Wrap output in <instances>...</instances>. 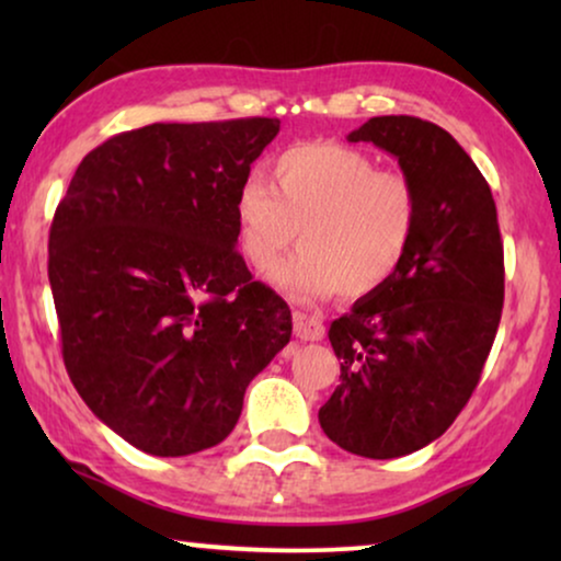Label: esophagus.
<instances>
[{
    "label": "esophagus",
    "instance_id": "34e87169",
    "mask_svg": "<svg viewBox=\"0 0 561 561\" xmlns=\"http://www.w3.org/2000/svg\"><path fill=\"white\" fill-rule=\"evenodd\" d=\"M294 332L304 342L324 340V324H321V319L306 311H294Z\"/></svg>",
    "mask_w": 561,
    "mask_h": 561
}]
</instances>
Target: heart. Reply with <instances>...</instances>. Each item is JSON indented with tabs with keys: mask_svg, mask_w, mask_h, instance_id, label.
<instances>
[{
	"mask_svg": "<svg viewBox=\"0 0 561 561\" xmlns=\"http://www.w3.org/2000/svg\"><path fill=\"white\" fill-rule=\"evenodd\" d=\"M273 186L244 179L232 211L237 244L255 271H267L296 240L273 283L296 301L378 294L409 255L419 196L403 173L342 142H298L271 165Z\"/></svg>",
	"mask_w": 561,
	"mask_h": 561,
	"instance_id": "obj_1",
	"label": "heart"
}]
</instances>
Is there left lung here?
<instances>
[{
	"instance_id": "1",
	"label": "left lung",
	"mask_w": 561,
	"mask_h": 561,
	"mask_svg": "<svg viewBox=\"0 0 561 561\" xmlns=\"http://www.w3.org/2000/svg\"><path fill=\"white\" fill-rule=\"evenodd\" d=\"M347 140L398 158L419 227L393 278L329 327L342 375L319 424L352 455L393 459L439 439L478 388L503 313V242L488 181L447 129L390 114Z\"/></svg>"
}]
</instances>
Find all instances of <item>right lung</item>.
I'll return each mask as SVG.
<instances>
[{"label":"right lung","mask_w":561,"mask_h":561,"mask_svg":"<svg viewBox=\"0 0 561 561\" xmlns=\"http://www.w3.org/2000/svg\"><path fill=\"white\" fill-rule=\"evenodd\" d=\"M280 119L156 125L81 160L48 240L60 352L83 403L156 457L227 439L250 380L290 340L252 280L232 202Z\"/></svg>","instance_id":"add662e5"}]
</instances>
